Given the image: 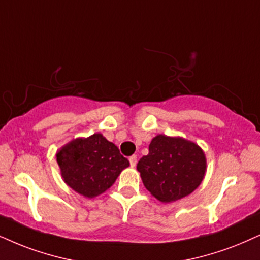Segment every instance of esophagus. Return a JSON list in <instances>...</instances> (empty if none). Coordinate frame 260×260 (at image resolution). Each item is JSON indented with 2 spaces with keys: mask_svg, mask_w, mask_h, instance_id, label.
I'll use <instances>...</instances> for the list:
<instances>
[{
  "mask_svg": "<svg viewBox=\"0 0 260 260\" xmlns=\"http://www.w3.org/2000/svg\"><path fill=\"white\" fill-rule=\"evenodd\" d=\"M129 163H131V167H136V164H137V156H136V154H133V156L129 157Z\"/></svg>",
  "mask_w": 260,
  "mask_h": 260,
  "instance_id": "1",
  "label": "esophagus"
}]
</instances>
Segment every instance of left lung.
Wrapping results in <instances>:
<instances>
[{"mask_svg": "<svg viewBox=\"0 0 260 260\" xmlns=\"http://www.w3.org/2000/svg\"><path fill=\"white\" fill-rule=\"evenodd\" d=\"M144 186L163 203L190 194L203 181L206 159L197 144L182 138L154 137L137 164Z\"/></svg>", "mask_w": 260, "mask_h": 260, "instance_id": "left-lung-1", "label": "left lung"}]
</instances>
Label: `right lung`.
Listing matches in <instances>:
<instances>
[{"instance_id":"1","label":"right lung","mask_w":260,"mask_h":260,"mask_svg":"<svg viewBox=\"0 0 260 260\" xmlns=\"http://www.w3.org/2000/svg\"><path fill=\"white\" fill-rule=\"evenodd\" d=\"M56 158L64 182L87 198L106 192L129 166L117 146L100 133L72 140L58 151Z\"/></svg>"}]
</instances>
